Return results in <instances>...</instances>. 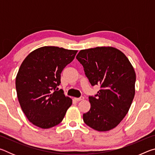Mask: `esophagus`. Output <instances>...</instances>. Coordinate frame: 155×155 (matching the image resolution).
I'll return each mask as SVG.
<instances>
[{
	"label": "esophagus",
	"instance_id": "34e87169",
	"mask_svg": "<svg viewBox=\"0 0 155 155\" xmlns=\"http://www.w3.org/2000/svg\"><path fill=\"white\" fill-rule=\"evenodd\" d=\"M74 99L77 101H83V100L84 99V97L81 96V97H80V98H74Z\"/></svg>",
	"mask_w": 155,
	"mask_h": 155
}]
</instances>
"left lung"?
<instances>
[{"label": "left lung", "instance_id": "obj_1", "mask_svg": "<svg viewBox=\"0 0 155 155\" xmlns=\"http://www.w3.org/2000/svg\"><path fill=\"white\" fill-rule=\"evenodd\" d=\"M91 85H101L90 96V111L83 121L93 129L108 131L116 127L129 110L135 94L136 74L127 56L112 46L81 50L76 57Z\"/></svg>", "mask_w": 155, "mask_h": 155}]
</instances>
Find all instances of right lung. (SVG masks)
<instances>
[{"mask_svg":"<svg viewBox=\"0 0 155 155\" xmlns=\"http://www.w3.org/2000/svg\"><path fill=\"white\" fill-rule=\"evenodd\" d=\"M78 51L57 46L34 50L24 59L15 78L21 109L33 124L49 128L59 124L72 100L59 90L61 73Z\"/></svg>","mask_w":155,"mask_h":155,"instance_id":"add662e5","label":"right lung"}]
</instances>
